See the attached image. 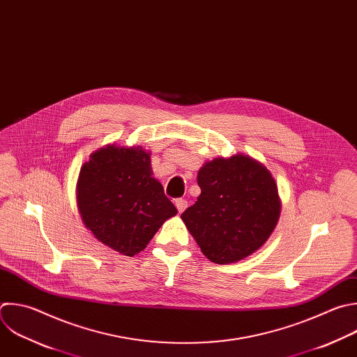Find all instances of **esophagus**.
Wrapping results in <instances>:
<instances>
[{"instance_id": "34e87169", "label": "esophagus", "mask_w": 357, "mask_h": 357, "mask_svg": "<svg viewBox=\"0 0 357 357\" xmlns=\"http://www.w3.org/2000/svg\"><path fill=\"white\" fill-rule=\"evenodd\" d=\"M175 206H176L178 211L182 213V211L188 207V202H186L185 199H176V200H175Z\"/></svg>"}]
</instances>
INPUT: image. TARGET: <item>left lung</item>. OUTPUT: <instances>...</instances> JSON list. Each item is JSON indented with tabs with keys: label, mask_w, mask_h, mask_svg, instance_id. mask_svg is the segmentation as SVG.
Wrapping results in <instances>:
<instances>
[{
	"label": "left lung",
	"mask_w": 357,
	"mask_h": 357,
	"mask_svg": "<svg viewBox=\"0 0 357 357\" xmlns=\"http://www.w3.org/2000/svg\"><path fill=\"white\" fill-rule=\"evenodd\" d=\"M197 183L202 193L181 217L207 259L234 264L266 243L280 202L262 164L241 154L215 158L199 171Z\"/></svg>",
	"instance_id": "obj_1"
}]
</instances>
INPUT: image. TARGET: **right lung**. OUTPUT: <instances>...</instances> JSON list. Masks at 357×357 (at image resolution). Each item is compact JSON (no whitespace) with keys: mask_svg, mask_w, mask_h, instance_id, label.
I'll return each mask as SVG.
<instances>
[{"mask_svg":"<svg viewBox=\"0 0 357 357\" xmlns=\"http://www.w3.org/2000/svg\"><path fill=\"white\" fill-rule=\"evenodd\" d=\"M142 147L107 146L82 165L77 186L81 218L95 238L128 257L142 252L162 222L178 213L151 178Z\"/></svg>","mask_w":357,"mask_h":357,"instance_id":"1","label":"right lung"}]
</instances>
